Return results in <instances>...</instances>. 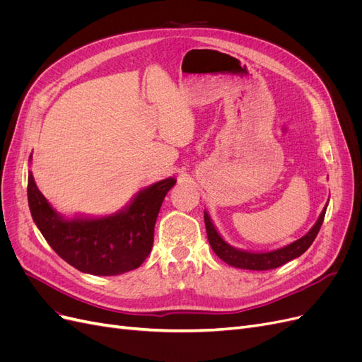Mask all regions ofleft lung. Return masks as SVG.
Segmentation results:
<instances>
[{"label": "left lung", "mask_w": 362, "mask_h": 362, "mask_svg": "<svg viewBox=\"0 0 362 362\" xmlns=\"http://www.w3.org/2000/svg\"><path fill=\"white\" fill-rule=\"evenodd\" d=\"M326 206L325 205L323 211L320 213L317 222L314 226L306 233L302 238L296 240V242L279 247L276 250H270V252H250V250H243V249H237L231 245H228L222 235L217 233L216 226L213 225L210 216H208L206 211H204V221H205V228H206V235H208V242H210L211 249L214 250V254L225 261L226 264L237 267V269H246V270H270V269H276L286 262L300 257L303 252L308 249L313 242L315 240L317 234L320 231V226L323 223V218L326 214Z\"/></svg>", "instance_id": "left-lung-1"}]
</instances>
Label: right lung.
I'll list each match as a JSON object with an SVG mask.
<instances>
[{
	"label": "right lung",
	"mask_w": 362,
	"mask_h": 362,
	"mask_svg": "<svg viewBox=\"0 0 362 362\" xmlns=\"http://www.w3.org/2000/svg\"><path fill=\"white\" fill-rule=\"evenodd\" d=\"M175 182L166 178L149 185L115 214L66 218L54 210L28 172V206L43 238L68 264L89 275L115 276L137 269L149 255L157 216Z\"/></svg>",
	"instance_id": "add662e5"
}]
</instances>
